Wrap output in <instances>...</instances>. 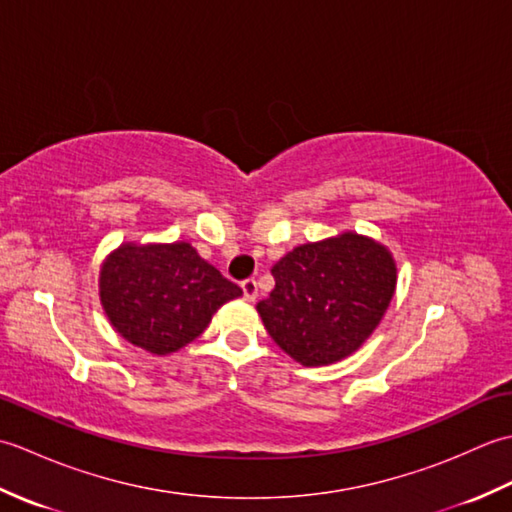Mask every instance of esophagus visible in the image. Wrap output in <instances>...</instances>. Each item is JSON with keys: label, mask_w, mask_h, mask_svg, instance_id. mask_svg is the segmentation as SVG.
<instances>
[{"label": "esophagus", "mask_w": 512, "mask_h": 512, "mask_svg": "<svg viewBox=\"0 0 512 512\" xmlns=\"http://www.w3.org/2000/svg\"><path fill=\"white\" fill-rule=\"evenodd\" d=\"M242 292H244V299L248 301H255L257 299V281L250 277L242 281Z\"/></svg>", "instance_id": "obj_1"}]
</instances>
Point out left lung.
Segmentation results:
<instances>
[{
	"mask_svg": "<svg viewBox=\"0 0 512 512\" xmlns=\"http://www.w3.org/2000/svg\"><path fill=\"white\" fill-rule=\"evenodd\" d=\"M270 273L275 288L257 303L259 317L281 350L308 367L356 352L396 290L389 250L356 233L297 246Z\"/></svg>",
	"mask_w": 512,
	"mask_h": 512,
	"instance_id": "1",
	"label": "left lung"
}]
</instances>
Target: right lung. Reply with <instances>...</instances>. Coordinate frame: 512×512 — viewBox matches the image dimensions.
Segmentation results:
<instances>
[{"label":"right lung","instance_id":"obj_1","mask_svg":"<svg viewBox=\"0 0 512 512\" xmlns=\"http://www.w3.org/2000/svg\"><path fill=\"white\" fill-rule=\"evenodd\" d=\"M242 288L191 244H123L101 268V303L116 332L151 354H171L206 330Z\"/></svg>","mask_w":512,"mask_h":512}]
</instances>
